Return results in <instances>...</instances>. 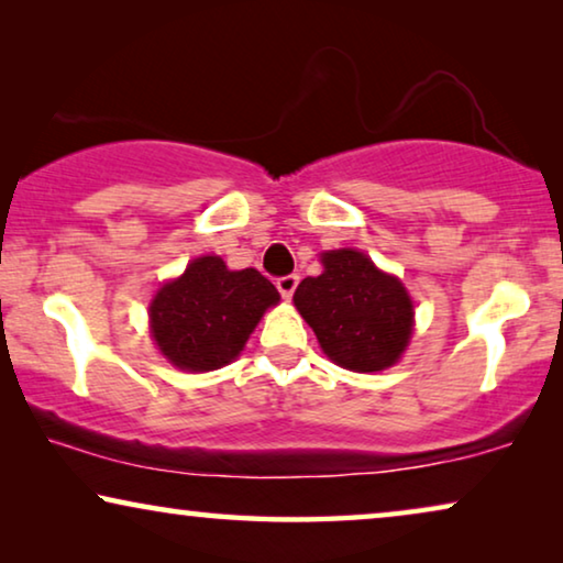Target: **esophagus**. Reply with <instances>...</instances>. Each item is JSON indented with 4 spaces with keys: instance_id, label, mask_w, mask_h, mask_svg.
<instances>
[{
    "instance_id": "34e87169",
    "label": "esophagus",
    "mask_w": 563,
    "mask_h": 563,
    "mask_svg": "<svg viewBox=\"0 0 563 563\" xmlns=\"http://www.w3.org/2000/svg\"><path fill=\"white\" fill-rule=\"evenodd\" d=\"M297 284H299V276L297 274H287V276H279V279H276V289H279V295L284 299H289L291 295H295Z\"/></svg>"
}]
</instances>
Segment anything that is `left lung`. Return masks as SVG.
<instances>
[{
    "mask_svg": "<svg viewBox=\"0 0 563 563\" xmlns=\"http://www.w3.org/2000/svg\"><path fill=\"white\" fill-rule=\"evenodd\" d=\"M322 274L307 276L295 305L322 351L351 372H382L412 335V299L402 282L379 272L361 251L322 253Z\"/></svg>",
    "mask_w": 563,
    "mask_h": 563,
    "instance_id": "obj_1",
    "label": "left lung"
}]
</instances>
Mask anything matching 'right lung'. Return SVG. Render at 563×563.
<instances>
[{"instance_id":"add662e5","label":"right lung","mask_w":563,"mask_h":563,"mask_svg":"<svg viewBox=\"0 0 563 563\" xmlns=\"http://www.w3.org/2000/svg\"><path fill=\"white\" fill-rule=\"evenodd\" d=\"M279 302V291L256 268L230 272L218 256L195 258L151 302V333L174 366L212 372L233 361Z\"/></svg>"}]
</instances>
